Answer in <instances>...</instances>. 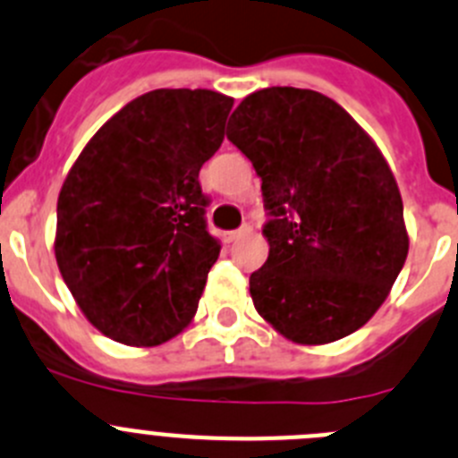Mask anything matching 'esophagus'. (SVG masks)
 <instances>
[{
    "instance_id": "esophagus-1",
    "label": "esophagus",
    "mask_w": 458,
    "mask_h": 458,
    "mask_svg": "<svg viewBox=\"0 0 458 458\" xmlns=\"http://www.w3.org/2000/svg\"><path fill=\"white\" fill-rule=\"evenodd\" d=\"M250 225L249 224H243L242 228H237V230H233V233H228V239L230 242H237V239H242V237H246V234H250Z\"/></svg>"
}]
</instances>
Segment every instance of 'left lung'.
Returning a JSON list of instances; mask_svg holds the SVG:
<instances>
[{
  "mask_svg": "<svg viewBox=\"0 0 458 458\" xmlns=\"http://www.w3.org/2000/svg\"><path fill=\"white\" fill-rule=\"evenodd\" d=\"M225 135L262 178L268 215L255 310L296 344L352 335L409 253L403 196L379 148L336 101L301 88L249 94Z\"/></svg>",
  "mask_w": 458,
  "mask_h": 458,
  "instance_id": "obj_1",
  "label": "left lung"
}]
</instances>
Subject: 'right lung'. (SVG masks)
Returning a JSON list of instances; mask_svg holds the SVG:
<instances>
[{
  "mask_svg": "<svg viewBox=\"0 0 458 458\" xmlns=\"http://www.w3.org/2000/svg\"><path fill=\"white\" fill-rule=\"evenodd\" d=\"M233 99L153 89L97 131L63 182L55 262L97 330L157 345L191 320L221 243L199 171L224 142Z\"/></svg>",
  "mask_w": 458,
  "mask_h": 458,
  "instance_id": "1",
  "label": "right lung"
}]
</instances>
